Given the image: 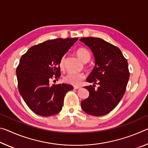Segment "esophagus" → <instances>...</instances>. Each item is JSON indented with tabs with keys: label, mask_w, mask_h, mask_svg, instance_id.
<instances>
[{
	"label": "esophagus",
	"mask_w": 148,
	"mask_h": 148,
	"mask_svg": "<svg viewBox=\"0 0 148 148\" xmlns=\"http://www.w3.org/2000/svg\"><path fill=\"white\" fill-rule=\"evenodd\" d=\"M80 88H81V87L80 86H74V89H78Z\"/></svg>",
	"instance_id": "obj_1"
}]
</instances>
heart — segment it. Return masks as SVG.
<instances>
[{
    "mask_svg": "<svg viewBox=\"0 0 148 148\" xmlns=\"http://www.w3.org/2000/svg\"><path fill=\"white\" fill-rule=\"evenodd\" d=\"M76 54L77 57L84 62H88L91 59V53L86 48L79 47L76 50ZM65 56H62L59 61V66L61 69H64V67ZM85 76L83 73H77V72H69L64 76V81L67 84L78 86L82 80L84 79Z\"/></svg>",
    "mask_w": 148,
    "mask_h": 148,
    "instance_id": "b5f03b06",
    "label": "heart"
}]
</instances>
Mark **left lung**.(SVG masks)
<instances>
[{"label":"left lung","instance_id":"1","mask_svg":"<svg viewBox=\"0 0 148 148\" xmlns=\"http://www.w3.org/2000/svg\"><path fill=\"white\" fill-rule=\"evenodd\" d=\"M79 40L91 49L95 59L94 69L87 78L93 85L84 87L89 96L82 101V108L91 116H104L123 97L130 76L128 62L118 47L104 40L87 37ZM97 83L99 86L95 89Z\"/></svg>","mask_w":148,"mask_h":148}]
</instances>
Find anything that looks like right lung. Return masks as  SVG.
<instances>
[{"instance_id": "1", "label": "right lung", "mask_w": 148, "mask_h": 148, "mask_svg": "<svg viewBox=\"0 0 148 148\" xmlns=\"http://www.w3.org/2000/svg\"><path fill=\"white\" fill-rule=\"evenodd\" d=\"M78 38H57L42 42L21 56L16 74L20 95L35 114L51 116L62 110L65 95L71 85L51 86V79L61 76L59 61Z\"/></svg>"}]
</instances>
